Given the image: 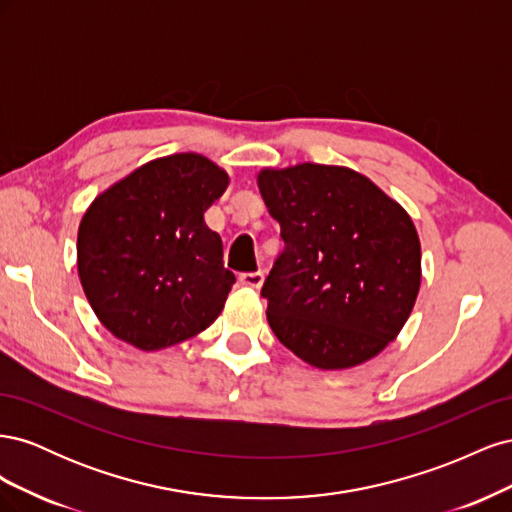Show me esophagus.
Wrapping results in <instances>:
<instances>
[{
    "mask_svg": "<svg viewBox=\"0 0 512 512\" xmlns=\"http://www.w3.org/2000/svg\"><path fill=\"white\" fill-rule=\"evenodd\" d=\"M241 284L247 288H260L262 282H265V273L262 271H252V273H241Z\"/></svg>",
    "mask_w": 512,
    "mask_h": 512,
    "instance_id": "esophagus-1",
    "label": "esophagus"
}]
</instances>
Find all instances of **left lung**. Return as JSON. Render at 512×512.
<instances>
[{"mask_svg":"<svg viewBox=\"0 0 512 512\" xmlns=\"http://www.w3.org/2000/svg\"><path fill=\"white\" fill-rule=\"evenodd\" d=\"M258 188L284 239L260 290L275 337L318 369L374 359L421 288V241L406 209L346 166L262 168Z\"/></svg>","mask_w":512,"mask_h":512,"instance_id":"left-lung-1","label":"left lung"}]
</instances>
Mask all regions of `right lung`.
<instances>
[{"mask_svg": "<svg viewBox=\"0 0 512 512\" xmlns=\"http://www.w3.org/2000/svg\"><path fill=\"white\" fill-rule=\"evenodd\" d=\"M228 175L198 153L151 160L85 211L76 265L98 320L138 350H162L205 331L235 284L205 211Z\"/></svg>", "mask_w": 512, "mask_h": 512, "instance_id": "add662e5", "label": "right lung"}]
</instances>
